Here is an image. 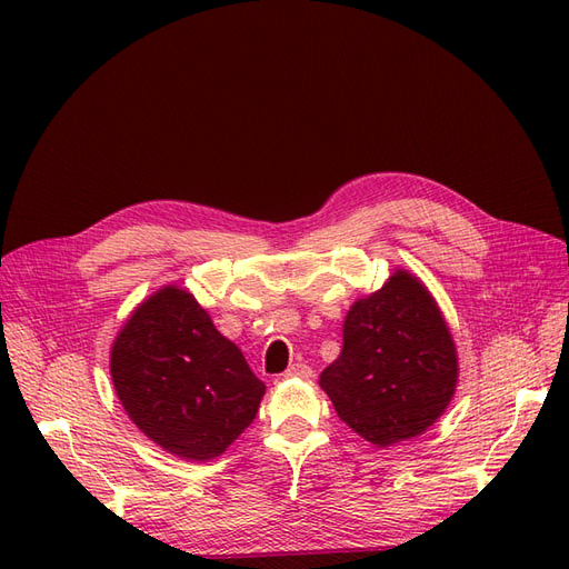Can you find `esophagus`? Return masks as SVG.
I'll return each instance as SVG.
<instances>
[{"label":"esophagus","instance_id":"obj_1","mask_svg":"<svg viewBox=\"0 0 569 569\" xmlns=\"http://www.w3.org/2000/svg\"><path fill=\"white\" fill-rule=\"evenodd\" d=\"M284 375L287 377H303V380H308V377H313V368L306 363H291Z\"/></svg>","mask_w":569,"mask_h":569}]
</instances>
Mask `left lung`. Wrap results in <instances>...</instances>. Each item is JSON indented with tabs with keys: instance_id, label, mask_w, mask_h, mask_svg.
Wrapping results in <instances>:
<instances>
[{
	"instance_id": "left-lung-1",
	"label": "left lung",
	"mask_w": 569,
	"mask_h": 569,
	"mask_svg": "<svg viewBox=\"0 0 569 569\" xmlns=\"http://www.w3.org/2000/svg\"><path fill=\"white\" fill-rule=\"evenodd\" d=\"M456 382L449 327L406 270L351 306L341 353L320 375L339 420L375 446L422 435L449 406Z\"/></svg>"
}]
</instances>
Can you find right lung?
Listing matches in <instances>:
<instances>
[{
	"mask_svg": "<svg viewBox=\"0 0 569 569\" xmlns=\"http://www.w3.org/2000/svg\"><path fill=\"white\" fill-rule=\"evenodd\" d=\"M120 403L161 449L211 460L253 422L266 385L192 295L163 287L130 316L111 349Z\"/></svg>",
	"mask_w": 569,
	"mask_h": 569,
	"instance_id": "add662e5",
	"label": "right lung"
}]
</instances>
